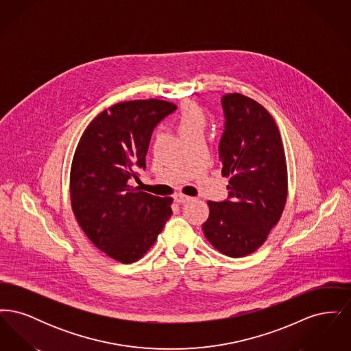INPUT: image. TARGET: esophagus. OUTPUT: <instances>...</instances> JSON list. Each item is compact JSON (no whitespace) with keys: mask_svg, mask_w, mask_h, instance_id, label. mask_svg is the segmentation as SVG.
<instances>
[{"mask_svg":"<svg viewBox=\"0 0 351 351\" xmlns=\"http://www.w3.org/2000/svg\"><path fill=\"white\" fill-rule=\"evenodd\" d=\"M175 201H176L178 204H185V202L191 201V197H189V196H185L183 193H178V195H175Z\"/></svg>","mask_w":351,"mask_h":351,"instance_id":"esophagus-1","label":"esophagus"}]
</instances>
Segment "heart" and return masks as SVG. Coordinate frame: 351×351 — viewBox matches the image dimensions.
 <instances>
[{
    "label": "heart",
    "mask_w": 351,
    "mask_h": 351,
    "mask_svg": "<svg viewBox=\"0 0 351 351\" xmlns=\"http://www.w3.org/2000/svg\"><path fill=\"white\" fill-rule=\"evenodd\" d=\"M206 126V114L195 102L185 104L176 121V128L183 138L204 133Z\"/></svg>",
    "instance_id": "1"
}]
</instances>
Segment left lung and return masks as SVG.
Wrapping results in <instances>:
<instances>
[{
  "label": "left lung",
  "instance_id": "8db88e82",
  "mask_svg": "<svg viewBox=\"0 0 351 351\" xmlns=\"http://www.w3.org/2000/svg\"><path fill=\"white\" fill-rule=\"evenodd\" d=\"M225 132L219 142L221 173L230 200L208 201L205 238L216 250L242 258L258 250L282 217L288 195L283 142L272 116L241 93L222 97Z\"/></svg>",
  "mask_w": 351,
  "mask_h": 351
}]
</instances>
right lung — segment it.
Masks as SVG:
<instances>
[{
    "label": "right lung",
    "instance_id": "obj_1",
    "mask_svg": "<svg viewBox=\"0 0 351 351\" xmlns=\"http://www.w3.org/2000/svg\"><path fill=\"white\" fill-rule=\"evenodd\" d=\"M176 110L169 101L118 102L85 129L69 173L71 206L89 241L119 263H134L155 243L172 215V197L132 185L146 167L155 126Z\"/></svg>",
    "mask_w": 351,
    "mask_h": 351
}]
</instances>
